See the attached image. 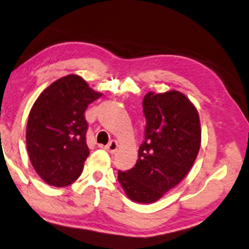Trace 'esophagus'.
<instances>
[{"label": "esophagus", "instance_id": "1", "mask_svg": "<svg viewBox=\"0 0 249 249\" xmlns=\"http://www.w3.org/2000/svg\"><path fill=\"white\" fill-rule=\"evenodd\" d=\"M117 148H118V142H117L116 140H111V142H110L107 143V145L106 146L107 151L109 152V153H111V154L115 153V152L117 151Z\"/></svg>", "mask_w": 249, "mask_h": 249}]
</instances>
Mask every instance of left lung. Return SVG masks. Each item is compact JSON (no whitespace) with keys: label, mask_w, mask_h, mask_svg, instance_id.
Listing matches in <instances>:
<instances>
[{"label":"left lung","mask_w":249,"mask_h":249,"mask_svg":"<svg viewBox=\"0 0 249 249\" xmlns=\"http://www.w3.org/2000/svg\"><path fill=\"white\" fill-rule=\"evenodd\" d=\"M145 140L132 169L118 172L123 190L136 203L157 202L190 172L199 152L198 111L184 94L149 91L142 101Z\"/></svg>","instance_id":"8db88e82"}]
</instances>
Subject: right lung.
I'll return each instance as SVG.
<instances>
[{"label":"right lung","instance_id":"right-lung-1","mask_svg":"<svg viewBox=\"0 0 249 249\" xmlns=\"http://www.w3.org/2000/svg\"><path fill=\"white\" fill-rule=\"evenodd\" d=\"M101 96L82 77L71 74L54 81L36 100L26 125V148L47 184L66 187L79 178L89 155L85 112Z\"/></svg>","mask_w":249,"mask_h":249}]
</instances>
